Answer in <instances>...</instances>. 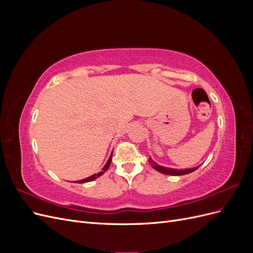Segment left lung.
<instances>
[{
	"label": "left lung",
	"instance_id": "obj_1",
	"mask_svg": "<svg viewBox=\"0 0 253 253\" xmlns=\"http://www.w3.org/2000/svg\"><path fill=\"white\" fill-rule=\"evenodd\" d=\"M149 163L152 165V167L154 169L160 173L163 174H167V175H174V176H179V175H185V174H189L191 172H194L195 170L198 169V167L195 168H190V169H185V170H178V169H172V168H166V167H162L157 165L154 160H153L151 157L149 158Z\"/></svg>",
	"mask_w": 253,
	"mask_h": 253
}]
</instances>
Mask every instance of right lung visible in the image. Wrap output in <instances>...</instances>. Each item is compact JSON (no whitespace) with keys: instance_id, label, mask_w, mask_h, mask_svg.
<instances>
[{"instance_id":"add662e5","label":"right lung","mask_w":253,"mask_h":253,"mask_svg":"<svg viewBox=\"0 0 253 253\" xmlns=\"http://www.w3.org/2000/svg\"><path fill=\"white\" fill-rule=\"evenodd\" d=\"M112 155H113V152L111 153V155H110V158L108 159V162H106V164H105V166L102 168V171H100L99 173H97V174H93L91 176H89V177H86V178H84V179H81V180H78V181H76L77 183H83V182H88V181H91V180H95L96 178H98L99 176H101L105 171H108V169L110 168V165H111V162H112Z\"/></svg>"}]
</instances>
